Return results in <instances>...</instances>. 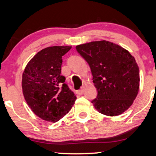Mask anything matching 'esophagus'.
<instances>
[{
	"label": "esophagus",
	"instance_id": "obj_1",
	"mask_svg": "<svg viewBox=\"0 0 156 156\" xmlns=\"http://www.w3.org/2000/svg\"><path fill=\"white\" fill-rule=\"evenodd\" d=\"M84 88H85V86L82 85L81 87H80V89H79V90H78V92H78V94H83Z\"/></svg>",
	"mask_w": 156,
	"mask_h": 156
}]
</instances>
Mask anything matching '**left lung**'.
Listing matches in <instances>:
<instances>
[{
	"mask_svg": "<svg viewBox=\"0 0 156 156\" xmlns=\"http://www.w3.org/2000/svg\"><path fill=\"white\" fill-rule=\"evenodd\" d=\"M88 62L98 96L92 103L108 117L122 114L133 104L139 89V69L134 57L119 44L101 40L78 44Z\"/></svg>",
	"mask_w": 156,
	"mask_h": 156,
	"instance_id": "obj_1",
	"label": "left lung"
}]
</instances>
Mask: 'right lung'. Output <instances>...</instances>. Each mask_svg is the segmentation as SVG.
<instances>
[{
    "label": "right lung",
    "instance_id": "add662e5",
    "mask_svg": "<svg viewBox=\"0 0 156 156\" xmlns=\"http://www.w3.org/2000/svg\"><path fill=\"white\" fill-rule=\"evenodd\" d=\"M72 46H52L41 50L28 62L22 76L23 94L37 117L55 122L72 108L74 92L62 76V55Z\"/></svg>",
    "mask_w": 156,
    "mask_h": 156
}]
</instances>
